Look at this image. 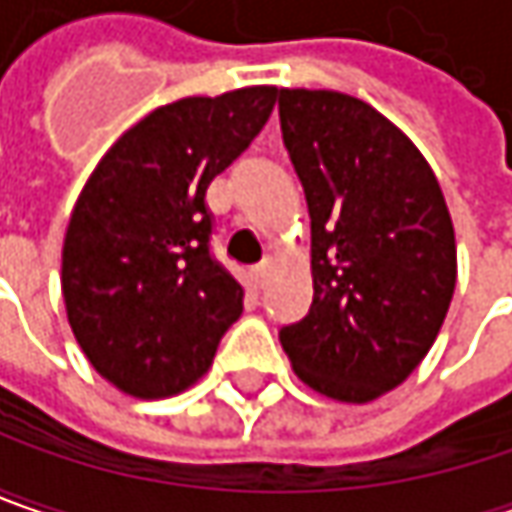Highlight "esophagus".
I'll list each match as a JSON object with an SVG mask.
<instances>
[{
    "label": "esophagus",
    "instance_id": "34e87169",
    "mask_svg": "<svg viewBox=\"0 0 512 512\" xmlns=\"http://www.w3.org/2000/svg\"><path fill=\"white\" fill-rule=\"evenodd\" d=\"M269 269H272L269 263H260V266H255V269H252V286H255V289H263V286H266Z\"/></svg>",
    "mask_w": 512,
    "mask_h": 512
}]
</instances>
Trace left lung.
Here are the masks:
<instances>
[{
  "instance_id": "obj_1",
  "label": "left lung",
  "mask_w": 512,
  "mask_h": 512,
  "mask_svg": "<svg viewBox=\"0 0 512 512\" xmlns=\"http://www.w3.org/2000/svg\"><path fill=\"white\" fill-rule=\"evenodd\" d=\"M280 131L312 220V306L280 329L292 369L367 404L430 352L456 292V232L410 137L341 91L280 88Z\"/></svg>"
}]
</instances>
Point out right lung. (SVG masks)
Returning <instances> with one entry per match:
<instances>
[{
	"mask_svg": "<svg viewBox=\"0 0 512 512\" xmlns=\"http://www.w3.org/2000/svg\"><path fill=\"white\" fill-rule=\"evenodd\" d=\"M275 85L154 108L105 151L62 243L74 338L108 384L168 398L197 384L243 312V286L209 252L206 189L266 125Z\"/></svg>",
	"mask_w": 512,
	"mask_h": 512,
	"instance_id": "obj_1",
	"label": "right lung"
}]
</instances>
